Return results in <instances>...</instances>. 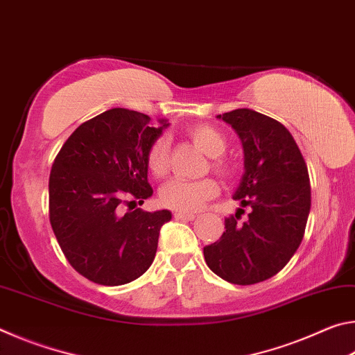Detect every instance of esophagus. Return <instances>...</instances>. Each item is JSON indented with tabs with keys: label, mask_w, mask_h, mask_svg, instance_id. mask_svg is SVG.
I'll use <instances>...</instances> for the list:
<instances>
[{
	"label": "esophagus",
	"mask_w": 355,
	"mask_h": 355,
	"mask_svg": "<svg viewBox=\"0 0 355 355\" xmlns=\"http://www.w3.org/2000/svg\"><path fill=\"white\" fill-rule=\"evenodd\" d=\"M173 218L180 219V220H192V219L196 218V214H192V213H183V211H175V213H173Z\"/></svg>",
	"instance_id": "obj_1"
}]
</instances>
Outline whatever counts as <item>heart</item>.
I'll use <instances>...</instances> for the list:
<instances>
[{"label": "heart", "mask_w": 355, "mask_h": 355, "mask_svg": "<svg viewBox=\"0 0 355 355\" xmlns=\"http://www.w3.org/2000/svg\"><path fill=\"white\" fill-rule=\"evenodd\" d=\"M191 141L203 150V153L211 156L209 166L218 175L228 178L235 172V166L222 153L227 148V139L220 131L207 123H196L186 130ZM147 169L156 178L167 175L171 167L169 139L167 136H158L152 141L146 153ZM219 184L213 178H203L197 182L191 180H171L159 189V203L175 211L192 213L202 208L203 203L218 196Z\"/></svg>", "instance_id": "heart-1"}]
</instances>
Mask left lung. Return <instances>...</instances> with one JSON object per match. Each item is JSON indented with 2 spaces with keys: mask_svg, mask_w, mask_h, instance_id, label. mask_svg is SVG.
I'll list each match as a JSON object with an SVG mask.
<instances>
[{
  "mask_svg": "<svg viewBox=\"0 0 355 355\" xmlns=\"http://www.w3.org/2000/svg\"><path fill=\"white\" fill-rule=\"evenodd\" d=\"M218 117L241 137L245 172L233 199L250 213L244 222L239 211L225 218V232L203 255L220 279L254 285L282 271L302 241L311 205L309 169L291 133L275 119L248 107Z\"/></svg>",
  "mask_w": 355,
  "mask_h": 355,
  "instance_id": "obj_1",
  "label": "left lung"
}]
</instances>
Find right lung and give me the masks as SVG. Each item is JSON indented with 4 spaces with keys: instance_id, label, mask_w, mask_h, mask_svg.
Returning <instances> with one entry per match:
<instances>
[{
    "instance_id": "obj_1",
    "label": "right lung",
    "mask_w": 355,
    "mask_h": 355,
    "mask_svg": "<svg viewBox=\"0 0 355 355\" xmlns=\"http://www.w3.org/2000/svg\"><path fill=\"white\" fill-rule=\"evenodd\" d=\"M161 123L153 127L146 114L114 107L81 123L56 155L48 183L50 224L71 268L94 284L117 286L141 277L172 218L167 209H132L153 194L146 153L167 127Z\"/></svg>"
}]
</instances>
